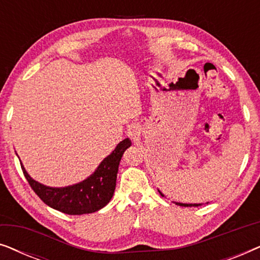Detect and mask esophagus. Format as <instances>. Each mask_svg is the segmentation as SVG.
Instances as JSON below:
<instances>
[{
    "mask_svg": "<svg viewBox=\"0 0 260 260\" xmlns=\"http://www.w3.org/2000/svg\"><path fill=\"white\" fill-rule=\"evenodd\" d=\"M129 136L133 137L134 140L135 138L138 137V135L141 134V125L138 123H131L129 125Z\"/></svg>",
    "mask_w": 260,
    "mask_h": 260,
    "instance_id": "esophagus-1",
    "label": "esophagus"
}]
</instances>
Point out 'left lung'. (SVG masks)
Listing matches in <instances>:
<instances>
[{
  "instance_id": "1",
  "label": "left lung",
  "mask_w": 260,
  "mask_h": 260,
  "mask_svg": "<svg viewBox=\"0 0 260 260\" xmlns=\"http://www.w3.org/2000/svg\"><path fill=\"white\" fill-rule=\"evenodd\" d=\"M161 195H162V193H161ZM162 197H163V195H162ZM177 205H179V206H191V205H186V204H180V202H179V204H177ZM193 206H199V205L195 204V205H193Z\"/></svg>"
}]
</instances>
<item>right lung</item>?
<instances>
[{"instance_id": "obj_1", "label": "right lung", "mask_w": 260, "mask_h": 260, "mask_svg": "<svg viewBox=\"0 0 260 260\" xmlns=\"http://www.w3.org/2000/svg\"><path fill=\"white\" fill-rule=\"evenodd\" d=\"M130 145L131 142L129 138L123 140L88 179L65 188L44 186L31 179L22 165L21 168L31 189L49 207L70 215L87 214L99 211L111 200L116 188L120 158L123 152Z\"/></svg>"}]
</instances>
